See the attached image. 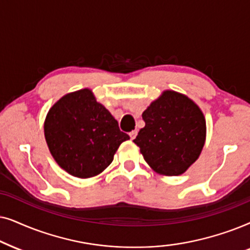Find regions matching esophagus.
<instances>
[{"label":"esophagus","instance_id":"1","mask_svg":"<svg viewBox=\"0 0 250 250\" xmlns=\"http://www.w3.org/2000/svg\"><path fill=\"white\" fill-rule=\"evenodd\" d=\"M129 136H130V139H135L136 136H137V130H132L131 132H129Z\"/></svg>","mask_w":250,"mask_h":250}]
</instances>
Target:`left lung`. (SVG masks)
Wrapping results in <instances>:
<instances>
[{
	"instance_id": "8db88e82",
	"label": "left lung",
	"mask_w": 250,
	"mask_h": 250,
	"mask_svg": "<svg viewBox=\"0 0 250 250\" xmlns=\"http://www.w3.org/2000/svg\"><path fill=\"white\" fill-rule=\"evenodd\" d=\"M145 127L134 143L155 172L184 174L197 161L206 142V119L188 96L165 90L143 112Z\"/></svg>"
}]
</instances>
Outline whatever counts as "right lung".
I'll list each match as a JSON object with an SVG mask.
<instances>
[{"mask_svg":"<svg viewBox=\"0 0 250 250\" xmlns=\"http://www.w3.org/2000/svg\"><path fill=\"white\" fill-rule=\"evenodd\" d=\"M44 137L59 167L78 178L104 171L119 146L130 138L88 88L69 92L52 105L45 116Z\"/></svg>","mask_w":250,"mask_h":250,"instance_id":"right-lung-1","label":"right lung"}]
</instances>
